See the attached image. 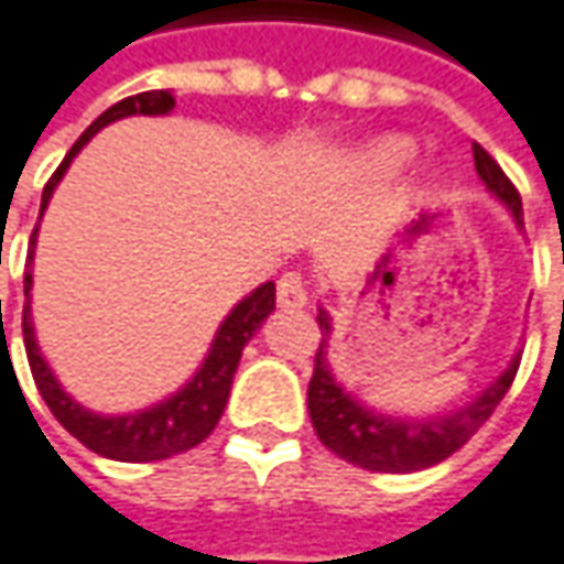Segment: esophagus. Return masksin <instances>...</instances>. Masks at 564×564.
I'll return each mask as SVG.
<instances>
[{
	"mask_svg": "<svg viewBox=\"0 0 564 564\" xmlns=\"http://www.w3.org/2000/svg\"><path fill=\"white\" fill-rule=\"evenodd\" d=\"M278 303L281 308H303L306 306V283L303 274L296 271H286L281 281H278Z\"/></svg>",
	"mask_w": 564,
	"mask_h": 564,
	"instance_id": "obj_1",
	"label": "esophagus"
}]
</instances>
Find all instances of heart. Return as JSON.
<instances>
[{
	"label": "heart",
	"instance_id": "b5f03b06",
	"mask_svg": "<svg viewBox=\"0 0 564 564\" xmlns=\"http://www.w3.org/2000/svg\"><path fill=\"white\" fill-rule=\"evenodd\" d=\"M413 158V144L406 138H381L369 148V160L381 166V170H394L404 166L406 160Z\"/></svg>",
	"mask_w": 564,
	"mask_h": 564
}]
</instances>
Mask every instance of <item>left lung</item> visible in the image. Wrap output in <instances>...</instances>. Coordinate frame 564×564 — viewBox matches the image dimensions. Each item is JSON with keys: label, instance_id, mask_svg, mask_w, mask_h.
I'll use <instances>...</instances> for the list:
<instances>
[{"label": "left lung", "instance_id": "1", "mask_svg": "<svg viewBox=\"0 0 564 564\" xmlns=\"http://www.w3.org/2000/svg\"><path fill=\"white\" fill-rule=\"evenodd\" d=\"M474 163H477L479 180L496 198H502L521 227L524 224L521 195H518L514 183L505 176L502 166L479 144H474ZM318 328H322V344L315 354V372L308 381L312 426L328 452L344 457L347 464L362 467V470H372V474H413V470H426L432 464L452 457L492 416V410L508 394L511 381L518 376V366H521V356H514L499 379L492 381L482 394H477L470 404L454 410V413L426 416V420H406V416L401 420V416H384L379 410L366 406L334 379L328 366V350H325L330 334V315L325 308H318Z\"/></svg>", "mask_w": 564, "mask_h": 564}]
</instances>
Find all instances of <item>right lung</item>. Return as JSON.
<instances>
[{"label":"right lung","mask_w":564,"mask_h":564,"mask_svg":"<svg viewBox=\"0 0 564 564\" xmlns=\"http://www.w3.org/2000/svg\"><path fill=\"white\" fill-rule=\"evenodd\" d=\"M173 107H176V97L170 90H144V94L112 104L107 112H100L87 126L85 135L72 144V151L65 154L59 170L50 176V183L43 188L40 214L50 205L53 188L59 185L62 173L68 170L72 158L104 126H110L122 116H138V112L141 116H163ZM34 242H37V230L31 236V256H34ZM31 283L34 281H31V271H28L24 274V300L28 303H24V312H21V330H24V350H28V362H31V372H34V381H37V391L43 394L46 406L53 410V416L85 448L100 454V457H112V460H163V457H173V454H183L188 448H195V445H202L214 432L224 406H227L242 347L252 340V334L261 328V322L274 312V283L268 281L261 283L256 293H249L224 318V325L217 330L202 369L195 372V379L188 381L185 388L170 394L166 401L148 406V410L126 413V416H104V413L85 410L78 401H72V394L62 391L53 369L46 366V359H43L37 347V337H34V322H31Z\"/></svg>","instance_id":"add662e5"}]
</instances>
